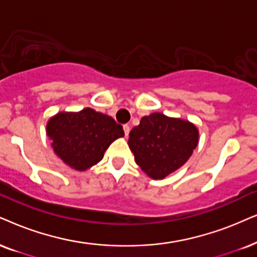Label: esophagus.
Here are the masks:
<instances>
[{
  "label": "esophagus",
  "mask_w": 257,
  "mask_h": 257,
  "mask_svg": "<svg viewBox=\"0 0 257 257\" xmlns=\"http://www.w3.org/2000/svg\"><path fill=\"white\" fill-rule=\"evenodd\" d=\"M123 131H124L125 136H128L129 135V132H131V128H129L128 124H124V125H123Z\"/></svg>",
  "instance_id": "obj_1"
}]
</instances>
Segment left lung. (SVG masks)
Here are the masks:
<instances>
[{
    "instance_id": "1",
    "label": "left lung",
    "mask_w": 257,
    "mask_h": 257,
    "mask_svg": "<svg viewBox=\"0 0 257 257\" xmlns=\"http://www.w3.org/2000/svg\"><path fill=\"white\" fill-rule=\"evenodd\" d=\"M198 142L199 131L192 122L153 112L132 129L128 146L140 168L161 180L186 164Z\"/></svg>"
}]
</instances>
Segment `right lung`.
I'll use <instances>...</instances> for the list:
<instances>
[{
    "instance_id": "right-lung-1",
    "label": "right lung",
    "mask_w": 257,
    "mask_h": 257,
    "mask_svg": "<svg viewBox=\"0 0 257 257\" xmlns=\"http://www.w3.org/2000/svg\"><path fill=\"white\" fill-rule=\"evenodd\" d=\"M46 134L54 153L74 171H86L104 157L115 140L124 136L123 126L91 108L60 111L47 121Z\"/></svg>"
}]
</instances>
